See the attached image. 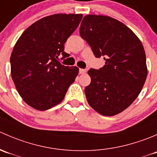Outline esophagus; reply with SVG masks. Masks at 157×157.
<instances>
[{"mask_svg": "<svg viewBox=\"0 0 157 157\" xmlns=\"http://www.w3.org/2000/svg\"><path fill=\"white\" fill-rule=\"evenodd\" d=\"M86 71L85 69H81V68H80V70H79V72H80V74H84L85 73H86Z\"/></svg>", "mask_w": 157, "mask_h": 157, "instance_id": "obj_1", "label": "esophagus"}]
</instances>
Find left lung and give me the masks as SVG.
Returning <instances> with one entry per match:
<instances>
[{"label": "left lung", "mask_w": 157, "mask_h": 157, "mask_svg": "<svg viewBox=\"0 0 157 157\" xmlns=\"http://www.w3.org/2000/svg\"><path fill=\"white\" fill-rule=\"evenodd\" d=\"M80 34L95 56L105 60L103 67L88 71L91 83L85 94L89 105L105 116L123 112L146 81V55L141 42L124 23L107 16H85Z\"/></svg>", "instance_id": "obj_1"}]
</instances>
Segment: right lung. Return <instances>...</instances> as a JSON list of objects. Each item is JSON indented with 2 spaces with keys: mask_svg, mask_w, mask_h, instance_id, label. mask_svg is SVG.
I'll return each mask as SVG.
<instances>
[{
  "mask_svg": "<svg viewBox=\"0 0 157 157\" xmlns=\"http://www.w3.org/2000/svg\"><path fill=\"white\" fill-rule=\"evenodd\" d=\"M82 14L58 13L29 26L16 42L10 56L11 76L25 102L45 111L64 99L79 73L77 67L58 61L68 56L64 43L80 24Z\"/></svg>",
  "mask_w": 157,
  "mask_h": 157,
  "instance_id": "right-lung-1",
  "label": "right lung"
}]
</instances>
